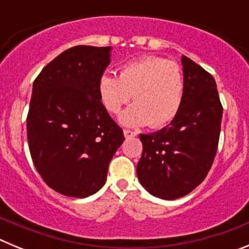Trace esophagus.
<instances>
[{"label": "esophagus", "instance_id": "obj_1", "mask_svg": "<svg viewBox=\"0 0 249 249\" xmlns=\"http://www.w3.org/2000/svg\"><path fill=\"white\" fill-rule=\"evenodd\" d=\"M123 135H124V137L126 138H131L137 136V133H136L135 131H131V129H123Z\"/></svg>", "mask_w": 249, "mask_h": 249}]
</instances>
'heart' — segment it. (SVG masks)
<instances>
[{"label":"heart","mask_w":249,"mask_h":249,"mask_svg":"<svg viewBox=\"0 0 249 249\" xmlns=\"http://www.w3.org/2000/svg\"><path fill=\"white\" fill-rule=\"evenodd\" d=\"M98 94L105 108L118 113L133 94L135 105L121 114L127 126H166L181 109L184 76L176 62L157 56L131 61L120 68V77L105 72L98 78Z\"/></svg>","instance_id":"b5f03b06"}]
</instances>
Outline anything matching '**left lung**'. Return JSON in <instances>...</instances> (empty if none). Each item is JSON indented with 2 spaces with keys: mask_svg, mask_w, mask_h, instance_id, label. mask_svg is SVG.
<instances>
[{
  "mask_svg": "<svg viewBox=\"0 0 249 249\" xmlns=\"http://www.w3.org/2000/svg\"><path fill=\"white\" fill-rule=\"evenodd\" d=\"M184 96L168 126L140 135L137 164L141 184L158 198L176 199L192 192L210 172L218 147L222 103L212 74L182 56Z\"/></svg>",
  "mask_w": 249,
  "mask_h": 249,
  "instance_id": "1",
  "label": "left lung"
}]
</instances>
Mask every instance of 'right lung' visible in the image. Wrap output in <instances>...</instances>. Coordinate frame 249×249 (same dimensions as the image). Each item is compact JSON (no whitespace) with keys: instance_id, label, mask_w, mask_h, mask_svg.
<instances>
[{"instance_id":"obj_1","label":"right lung","mask_w":249,"mask_h":249,"mask_svg":"<svg viewBox=\"0 0 249 249\" xmlns=\"http://www.w3.org/2000/svg\"><path fill=\"white\" fill-rule=\"evenodd\" d=\"M111 47L74 46L51 61L34 82L27 114L31 157L43 181L68 197L85 198L105 184L124 141L98 94Z\"/></svg>"}]
</instances>
